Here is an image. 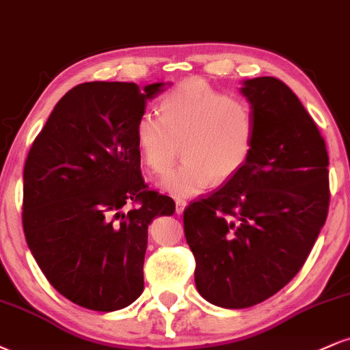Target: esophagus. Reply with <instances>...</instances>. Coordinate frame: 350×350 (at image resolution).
<instances>
[{"mask_svg":"<svg viewBox=\"0 0 350 350\" xmlns=\"http://www.w3.org/2000/svg\"><path fill=\"white\" fill-rule=\"evenodd\" d=\"M186 206H187V202L184 199H176V214H183L184 212V208H186Z\"/></svg>","mask_w":350,"mask_h":350,"instance_id":"1","label":"esophagus"}]
</instances>
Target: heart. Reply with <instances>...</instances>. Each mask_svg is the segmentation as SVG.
<instances>
[{
	"label": "heart",
	"mask_w": 350,
	"mask_h": 350,
	"mask_svg": "<svg viewBox=\"0 0 350 350\" xmlns=\"http://www.w3.org/2000/svg\"><path fill=\"white\" fill-rule=\"evenodd\" d=\"M161 116L144 113L136 122V144L144 163L176 198H191L217 183L235 178L247 166L256 138L255 111L247 100L232 97L202 80H189L166 94Z\"/></svg>",
	"instance_id": "1"
}]
</instances>
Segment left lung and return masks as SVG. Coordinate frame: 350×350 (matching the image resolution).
Returning <instances> with one entry per match:
<instances>
[{
  "mask_svg": "<svg viewBox=\"0 0 350 350\" xmlns=\"http://www.w3.org/2000/svg\"><path fill=\"white\" fill-rule=\"evenodd\" d=\"M256 138L247 166L184 211L196 288L215 306L243 309L295 278L327 217L329 156L317 124L286 83L245 80Z\"/></svg>",
  "mask_w": 350,
  "mask_h": 350,
  "instance_id": "1",
  "label": "left lung"
}]
</instances>
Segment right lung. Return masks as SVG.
Segmentation results:
<instances>
[{
  "label": "right lung",
  "instance_id": "add662e5",
  "mask_svg": "<svg viewBox=\"0 0 350 350\" xmlns=\"http://www.w3.org/2000/svg\"><path fill=\"white\" fill-rule=\"evenodd\" d=\"M166 83L85 82L59 100L36 136L23 187L27 247L60 295L92 311L143 293L148 226L172 215L170 196L142 178L136 122ZM137 206L126 213L124 207Z\"/></svg>",
  "mask_w": 350,
  "mask_h": 350
}]
</instances>
